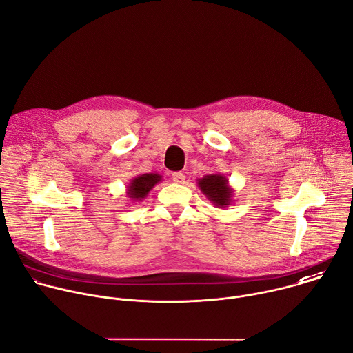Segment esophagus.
Returning a JSON list of instances; mask_svg holds the SVG:
<instances>
[{
    "label": "esophagus",
    "instance_id": "esophagus-1",
    "mask_svg": "<svg viewBox=\"0 0 353 353\" xmlns=\"http://www.w3.org/2000/svg\"><path fill=\"white\" fill-rule=\"evenodd\" d=\"M172 179H173V181L177 183V184H184V183H185V176H184L183 173H180V172L173 173V174H172Z\"/></svg>",
    "mask_w": 353,
    "mask_h": 353
}]
</instances>
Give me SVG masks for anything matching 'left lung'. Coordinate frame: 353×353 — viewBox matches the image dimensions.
Listing matches in <instances>:
<instances>
[{
	"instance_id": "1",
	"label": "left lung",
	"mask_w": 353,
	"mask_h": 353,
	"mask_svg": "<svg viewBox=\"0 0 353 353\" xmlns=\"http://www.w3.org/2000/svg\"><path fill=\"white\" fill-rule=\"evenodd\" d=\"M196 185L216 208L225 210L234 201V190L230 187L228 177L222 173L207 174L203 179H198Z\"/></svg>"
}]
</instances>
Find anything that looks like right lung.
<instances>
[{
  "label": "right lung",
  "mask_w": 353,
  "mask_h": 353,
  "mask_svg": "<svg viewBox=\"0 0 353 353\" xmlns=\"http://www.w3.org/2000/svg\"><path fill=\"white\" fill-rule=\"evenodd\" d=\"M161 181H162V176L159 173L138 174L134 179H131L130 184L127 185L125 194L130 201L137 203V201H142L149 194V191Z\"/></svg>",
  "instance_id": "add662e5"
}]
</instances>
